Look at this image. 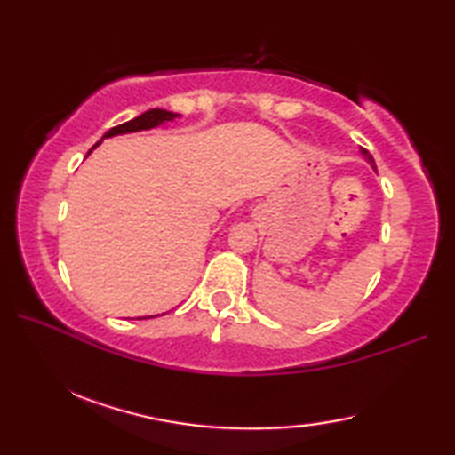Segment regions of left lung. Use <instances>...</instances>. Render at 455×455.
Wrapping results in <instances>:
<instances>
[{
    "label": "left lung",
    "mask_w": 455,
    "mask_h": 455,
    "mask_svg": "<svg viewBox=\"0 0 455 455\" xmlns=\"http://www.w3.org/2000/svg\"><path fill=\"white\" fill-rule=\"evenodd\" d=\"M360 150H362V154H363V156H365V160H367V162H370V164H371V166L375 168V162H373V158H371V154H370V152H367L365 148H360Z\"/></svg>",
    "instance_id": "left-lung-1"
}]
</instances>
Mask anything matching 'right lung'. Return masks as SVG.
Wrapping results in <instances>:
<instances>
[{
    "label": "right lung",
    "mask_w": 455,
    "mask_h": 455,
    "mask_svg": "<svg viewBox=\"0 0 455 455\" xmlns=\"http://www.w3.org/2000/svg\"><path fill=\"white\" fill-rule=\"evenodd\" d=\"M176 117H180L178 113H172V111H166V109H148V111H144L142 115H139V117H134V119H131V121H127V123H123V124H119V127L109 129L108 132L103 134V139L117 137V134H127V132L148 131V129H154V127H160V124L168 123V121H173ZM103 139H101V140H103ZM101 140L95 142L93 148L100 147ZM93 148H92V150H93ZM92 150H90V152H92ZM90 152H88V154H90Z\"/></svg>",
    "instance_id": "right-lung-1"
}]
</instances>
